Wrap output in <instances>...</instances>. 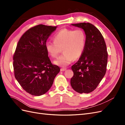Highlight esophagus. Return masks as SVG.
I'll use <instances>...</instances> for the list:
<instances>
[{"label":"esophagus","mask_w":125,"mask_h":125,"mask_svg":"<svg viewBox=\"0 0 125 125\" xmlns=\"http://www.w3.org/2000/svg\"><path fill=\"white\" fill-rule=\"evenodd\" d=\"M67 70V68H61L60 69V71H64Z\"/></svg>","instance_id":"esophagus-1"}]
</instances>
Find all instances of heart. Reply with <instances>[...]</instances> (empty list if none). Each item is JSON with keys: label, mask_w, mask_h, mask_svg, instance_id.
Returning <instances> with one entry per match:
<instances>
[{"label": "heart", "mask_w": 125, "mask_h": 125, "mask_svg": "<svg viewBox=\"0 0 125 125\" xmlns=\"http://www.w3.org/2000/svg\"><path fill=\"white\" fill-rule=\"evenodd\" d=\"M53 41L45 43V50L52 57L56 58L62 48L63 54L54 63L63 67L69 65L74 59L81 57L85 50L86 39L84 31L81 29H63L55 34Z\"/></svg>", "instance_id": "obj_1"}]
</instances>
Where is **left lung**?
<instances>
[{"label": "left lung", "instance_id": "1", "mask_svg": "<svg viewBox=\"0 0 125 125\" xmlns=\"http://www.w3.org/2000/svg\"><path fill=\"white\" fill-rule=\"evenodd\" d=\"M71 25L84 30L86 41L83 54L71 67L73 75L70 84L76 92L89 93L96 88L106 71V45L103 35L94 25L85 22Z\"/></svg>", "mask_w": 125, "mask_h": 125}]
</instances>
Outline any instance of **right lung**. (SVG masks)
Instances as JSON below:
<instances>
[{
	"label": "right lung",
	"mask_w": 125,
	"mask_h": 125,
	"mask_svg": "<svg viewBox=\"0 0 125 125\" xmlns=\"http://www.w3.org/2000/svg\"><path fill=\"white\" fill-rule=\"evenodd\" d=\"M57 26L39 24L26 31L19 41L13 55L14 76L26 92L40 96L46 93L60 71L52 65L45 45Z\"/></svg>",
	"instance_id": "right-lung-1"
}]
</instances>
